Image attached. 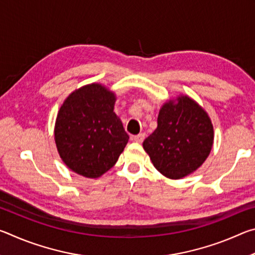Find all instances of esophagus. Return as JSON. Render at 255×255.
Listing matches in <instances>:
<instances>
[{
  "label": "esophagus",
  "instance_id": "esophagus-1",
  "mask_svg": "<svg viewBox=\"0 0 255 255\" xmlns=\"http://www.w3.org/2000/svg\"><path fill=\"white\" fill-rule=\"evenodd\" d=\"M144 138H145V133L141 132V133H138V135H136V136H133L132 139L135 140L136 143H141V141L144 140Z\"/></svg>",
  "mask_w": 255,
  "mask_h": 255
}]
</instances>
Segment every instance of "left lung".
Segmentation results:
<instances>
[{
  "instance_id": "obj_1",
  "label": "left lung",
  "mask_w": 255,
  "mask_h": 255,
  "mask_svg": "<svg viewBox=\"0 0 255 255\" xmlns=\"http://www.w3.org/2000/svg\"><path fill=\"white\" fill-rule=\"evenodd\" d=\"M176 100L162 107L157 128L143 143L155 169L174 180L195 172L208 157L214 141L206 111L189 97Z\"/></svg>"
}]
</instances>
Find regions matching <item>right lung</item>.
<instances>
[{
	"instance_id": "obj_1",
	"label": "right lung",
	"mask_w": 255,
	"mask_h": 255,
	"mask_svg": "<svg viewBox=\"0 0 255 255\" xmlns=\"http://www.w3.org/2000/svg\"><path fill=\"white\" fill-rule=\"evenodd\" d=\"M116 97L100 84L73 92L60 107L55 141L63 162L85 178L109 171L128 143L122 120L114 112Z\"/></svg>"
}]
</instances>
